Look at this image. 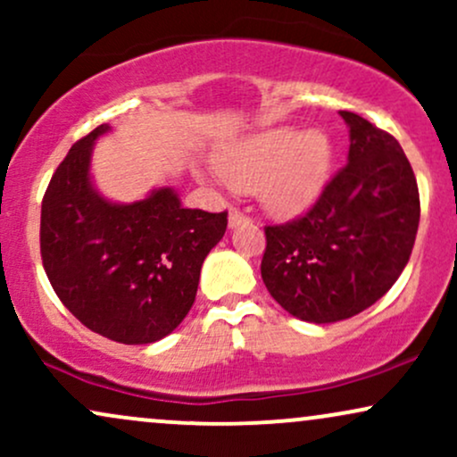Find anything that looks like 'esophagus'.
I'll list each match as a JSON object with an SVG mask.
<instances>
[{
	"label": "esophagus",
	"mask_w": 457,
	"mask_h": 457,
	"mask_svg": "<svg viewBox=\"0 0 457 457\" xmlns=\"http://www.w3.org/2000/svg\"><path fill=\"white\" fill-rule=\"evenodd\" d=\"M251 223V217H246L238 208H229V228H238V225Z\"/></svg>",
	"instance_id": "obj_1"
}]
</instances>
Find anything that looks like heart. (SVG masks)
<instances>
[{"mask_svg": "<svg viewBox=\"0 0 457 457\" xmlns=\"http://www.w3.org/2000/svg\"><path fill=\"white\" fill-rule=\"evenodd\" d=\"M333 144L322 130L272 127L234 141L217 154V170L238 191H258L277 217L305 212L327 187Z\"/></svg>", "mask_w": 457, "mask_h": 457, "instance_id": "b5f03b06", "label": "heart"}]
</instances>
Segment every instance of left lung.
Returning <instances> with one entry per match:
<instances>
[{
    "label": "left lung",
    "instance_id": "obj_1",
    "mask_svg": "<svg viewBox=\"0 0 457 457\" xmlns=\"http://www.w3.org/2000/svg\"><path fill=\"white\" fill-rule=\"evenodd\" d=\"M342 167L303 217L266 225L262 279L295 318H353L391 290L412 253L421 204L402 145L353 112Z\"/></svg>",
    "mask_w": 457,
    "mask_h": 457
}]
</instances>
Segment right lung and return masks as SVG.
<instances>
[{"label": "right lung", "instance_id": "add662e5", "mask_svg": "<svg viewBox=\"0 0 457 457\" xmlns=\"http://www.w3.org/2000/svg\"><path fill=\"white\" fill-rule=\"evenodd\" d=\"M101 124L60 162L43 197L40 255L55 295L94 333L152 344L185 320L199 270L223 238L228 212L182 208L162 187L133 204H112L90 180Z\"/></svg>", "mask_w": 457, "mask_h": 457}]
</instances>
